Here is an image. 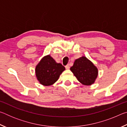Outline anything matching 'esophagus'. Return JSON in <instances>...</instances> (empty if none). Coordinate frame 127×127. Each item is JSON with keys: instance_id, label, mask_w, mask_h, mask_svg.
Returning a JSON list of instances; mask_svg holds the SVG:
<instances>
[{"instance_id": "obj_1", "label": "esophagus", "mask_w": 127, "mask_h": 127, "mask_svg": "<svg viewBox=\"0 0 127 127\" xmlns=\"http://www.w3.org/2000/svg\"><path fill=\"white\" fill-rule=\"evenodd\" d=\"M65 68L66 69H69V64H68V65H66L65 66Z\"/></svg>"}]
</instances>
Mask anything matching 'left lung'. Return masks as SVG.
Masks as SVG:
<instances>
[{
    "mask_svg": "<svg viewBox=\"0 0 127 127\" xmlns=\"http://www.w3.org/2000/svg\"><path fill=\"white\" fill-rule=\"evenodd\" d=\"M70 69L79 82L86 86L94 83L98 75L97 68L85 57L76 59Z\"/></svg>",
    "mask_w": 127,
    "mask_h": 127,
    "instance_id": "obj_1",
    "label": "left lung"
}]
</instances>
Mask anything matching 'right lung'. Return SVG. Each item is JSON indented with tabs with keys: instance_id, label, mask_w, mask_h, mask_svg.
Wrapping results in <instances>:
<instances>
[{
	"instance_id": "add662e5",
	"label": "right lung",
	"mask_w": 127,
	"mask_h": 127,
	"mask_svg": "<svg viewBox=\"0 0 127 127\" xmlns=\"http://www.w3.org/2000/svg\"><path fill=\"white\" fill-rule=\"evenodd\" d=\"M65 70L61 63H57L50 55L43 57L36 66L35 73L37 80L44 86L53 85Z\"/></svg>"
}]
</instances>
